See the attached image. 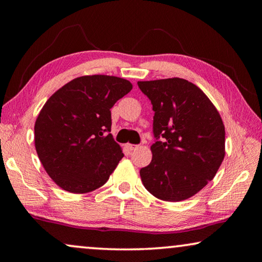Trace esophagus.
Wrapping results in <instances>:
<instances>
[{
    "instance_id": "obj_1",
    "label": "esophagus",
    "mask_w": 262,
    "mask_h": 262,
    "mask_svg": "<svg viewBox=\"0 0 262 262\" xmlns=\"http://www.w3.org/2000/svg\"><path fill=\"white\" fill-rule=\"evenodd\" d=\"M137 147H139V145H136V144H130V143H127L126 144V148L128 150H130V151H132V150H135Z\"/></svg>"
}]
</instances>
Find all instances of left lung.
Instances as JSON below:
<instances>
[{
    "label": "left lung",
    "mask_w": 262,
    "mask_h": 262,
    "mask_svg": "<svg viewBox=\"0 0 262 262\" xmlns=\"http://www.w3.org/2000/svg\"><path fill=\"white\" fill-rule=\"evenodd\" d=\"M137 85L155 112L152 159L140 170L142 183L159 200H186L214 178L223 162V121L203 91L186 79H157Z\"/></svg>",
    "instance_id": "obj_1"
}]
</instances>
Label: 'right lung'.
Returning a JSON list of instances; mask_svg holds the SVG:
<instances>
[{"label": "right lung", "instance_id": "right-lung-1", "mask_svg": "<svg viewBox=\"0 0 262 262\" xmlns=\"http://www.w3.org/2000/svg\"><path fill=\"white\" fill-rule=\"evenodd\" d=\"M127 79L82 76L59 89L34 125L38 157L48 176L70 193H89L108 180L123 157L112 134L111 108L132 90Z\"/></svg>", "mask_w": 262, "mask_h": 262}]
</instances>
